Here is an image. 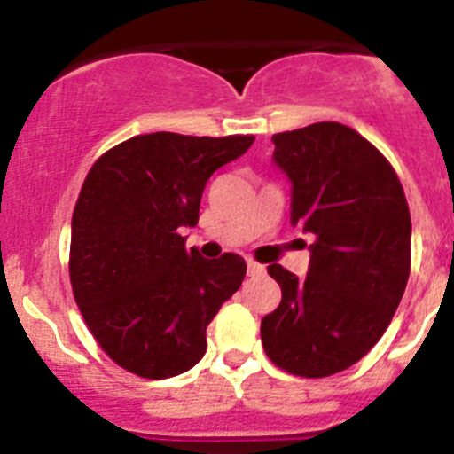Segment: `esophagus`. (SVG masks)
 Wrapping results in <instances>:
<instances>
[{
	"instance_id": "obj_1",
	"label": "esophagus",
	"mask_w": 454,
	"mask_h": 454,
	"mask_svg": "<svg viewBox=\"0 0 454 454\" xmlns=\"http://www.w3.org/2000/svg\"><path fill=\"white\" fill-rule=\"evenodd\" d=\"M247 271H248V276H262L264 267L262 264H257L255 260H247Z\"/></svg>"
}]
</instances>
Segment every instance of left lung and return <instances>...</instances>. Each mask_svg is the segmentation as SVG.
Wrapping results in <instances>:
<instances>
[{"label": "left lung", "mask_w": 454, "mask_h": 454, "mask_svg": "<svg viewBox=\"0 0 454 454\" xmlns=\"http://www.w3.org/2000/svg\"><path fill=\"white\" fill-rule=\"evenodd\" d=\"M273 160L292 181V223L312 232L308 276L280 264L269 276L283 301L260 334L278 369L328 378L385 334L411 267V217L391 162L339 121L273 136Z\"/></svg>", "instance_id": "1"}]
</instances>
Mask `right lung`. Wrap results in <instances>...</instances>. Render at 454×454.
I'll list each match as a JSON object with an SVG mask.
<instances>
[{
    "label": "right lung",
    "instance_id": "1",
    "mask_svg": "<svg viewBox=\"0 0 454 454\" xmlns=\"http://www.w3.org/2000/svg\"><path fill=\"white\" fill-rule=\"evenodd\" d=\"M253 136L146 133L113 146L85 176L72 215L69 283L83 321L117 366L146 380L185 373L239 289L244 257L185 248L207 178Z\"/></svg>",
    "mask_w": 454,
    "mask_h": 454
}]
</instances>
